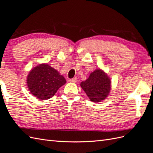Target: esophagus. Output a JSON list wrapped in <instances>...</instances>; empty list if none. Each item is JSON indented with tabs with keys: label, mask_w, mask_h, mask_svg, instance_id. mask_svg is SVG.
I'll list each match as a JSON object with an SVG mask.
<instances>
[{
	"label": "esophagus",
	"mask_w": 153,
	"mask_h": 153,
	"mask_svg": "<svg viewBox=\"0 0 153 153\" xmlns=\"http://www.w3.org/2000/svg\"><path fill=\"white\" fill-rule=\"evenodd\" d=\"M76 81H77V78L76 77L71 78V79H69V82H72V83H75V82H76Z\"/></svg>",
	"instance_id": "34e87169"
}]
</instances>
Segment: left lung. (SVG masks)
I'll list each match as a JSON object with an SVG mask.
<instances>
[{"label":"left lung","mask_w":153,"mask_h":153,"mask_svg":"<svg viewBox=\"0 0 153 153\" xmlns=\"http://www.w3.org/2000/svg\"><path fill=\"white\" fill-rule=\"evenodd\" d=\"M80 86L88 98L94 103H98L107 98L111 90V80L104 71L97 69L92 72Z\"/></svg>","instance_id":"left-lung-1"}]
</instances>
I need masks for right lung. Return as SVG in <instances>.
<instances>
[{
	"label": "right lung",
	"mask_w": 153,
	"mask_h": 153,
	"mask_svg": "<svg viewBox=\"0 0 153 153\" xmlns=\"http://www.w3.org/2000/svg\"><path fill=\"white\" fill-rule=\"evenodd\" d=\"M66 80L60 73L45 63L32 68L27 77L30 93L41 100H47L55 95Z\"/></svg>",
	"instance_id": "1"
}]
</instances>
